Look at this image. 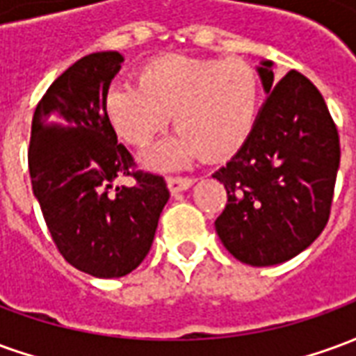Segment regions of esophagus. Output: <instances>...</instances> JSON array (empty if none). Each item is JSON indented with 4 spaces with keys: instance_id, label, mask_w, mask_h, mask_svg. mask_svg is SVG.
Segmentation results:
<instances>
[{
    "instance_id": "34e87169",
    "label": "esophagus",
    "mask_w": 356,
    "mask_h": 356,
    "mask_svg": "<svg viewBox=\"0 0 356 356\" xmlns=\"http://www.w3.org/2000/svg\"><path fill=\"white\" fill-rule=\"evenodd\" d=\"M194 181H196V179L193 177H170L168 179V186H170L171 193L177 194L181 193V191H186L188 186H193Z\"/></svg>"
}]
</instances>
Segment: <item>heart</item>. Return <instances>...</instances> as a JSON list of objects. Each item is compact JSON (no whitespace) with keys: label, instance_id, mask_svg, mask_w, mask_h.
<instances>
[{"label":"heart","instance_id":"b5f03b06","mask_svg":"<svg viewBox=\"0 0 356 356\" xmlns=\"http://www.w3.org/2000/svg\"><path fill=\"white\" fill-rule=\"evenodd\" d=\"M139 86L116 83L106 95V116L118 135L147 147L170 125L177 131L145 156L160 170H177L204 154H234L257 122L261 89L252 66L240 58L165 55L137 74Z\"/></svg>","mask_w":356,"mask_h":356}]
</instances>
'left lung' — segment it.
Instances as JSON below:
<instances>
[{
    "label": "left lung",
    "mask_w": 356,
    "mask_h": 356,
    "mask_svg": "<svg viewBox=\"0 0 356 356\" xmlns=\"http://www.w3.org/2000/svg\"><path fill=\"white\" fill-rule=\"evenodd\" d=\"M267 101L250 139L213 173L227 188L216 219L223 246L252 267L301 254L328 223L339 168V135L318 89L273 63L257 66Z\"/></svg>",
    "instance_id": "obj_1"
}]
</instances>
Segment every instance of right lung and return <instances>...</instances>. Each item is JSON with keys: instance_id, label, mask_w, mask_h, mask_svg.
<instances>
[{"instance_id": "add662e5", "label": "right lung", "mask_w": 356, "mask_h": 356, "mask_svg": "<svg viewBox=\"0 0 356 356\" xmlns=\"http://www.w3.org/2000/svg\"><path fill=\"white\" fill-rule=\"evenodd\" d=\"M124 57H81L51 83L32 120L28 165L51 238L66 261L97 278L137 268L154 240L170 191L160 175L133 171L106 116L110 81ZM131 175L135 187L113 188Z\"/></svg>"}]
</instances>
